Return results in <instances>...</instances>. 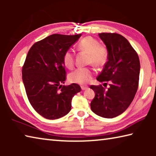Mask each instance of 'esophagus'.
<instances>
[{
    "instance_id": "34e87169",
    "label": "esophagus",
    "mask_w": 156,
    "mask_h": 156,
    "mask_svg": "<svg viewBox=\"0 0 156 156\" xmlns=\"http://www.w3.org/2000/svg\"><path fill=\"white\" fill-rule=\"evenodd\" d=\"M88 88H89L88 86H81L82 90H86V89H87Z\"/></svg>"
}]
</instances>
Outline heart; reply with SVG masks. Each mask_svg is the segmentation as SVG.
I'll return each instance as SVG.
<instances>
[{
  "instance_id": "heart-1",
  "label": "heart",
  "mask_w": 156,
  "mask_h": 156,
  "mask_svg": "<svg viewBox=\"0 0 156 156\" xmlns=\"http://www.w3.org/2000/svg\"><path fill=\"white\" fill-rule=\"evenodd\" d=\"M79 51L89 54V63L96 67H101L106 63L108 58V51L106 47L99 44V42L91 36H87L79 42L77 46ZM63 62L66 67L72 69L74 66V56L73 53L67 51L63 56ZM94 74L92 68H78L69 75L71 83L85 84L91 80Z\"/></svg>"
}]
</instances>
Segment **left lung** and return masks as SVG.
Here are the masks:
<instances>
[{"label":"left lung","mask_w":156,"mask_h":156,"mask_svg":"<svg viewBox=\"0 0 156 156\" xmlns=\"http://www.w3.org/2000/svg\"><path fill=\"white\" fill-rule=\"evenodd\" d=\"M98 36L106 45L108 60L96 79L105 82L106 87V82L111 84L107 89L101 84L90 86L95 92L90 105L96 115L112 118L122 113L133 101L138 87L140 64L138 54L125 37L116 33Z\"/></svg>","instance_id":"left-lung-1"}]
</instances>
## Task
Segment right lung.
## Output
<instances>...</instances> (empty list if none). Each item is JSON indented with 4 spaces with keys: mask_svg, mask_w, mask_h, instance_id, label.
Returning <instances> with one entry per match:
<instances>
[{
    "mask_svg": "<svg viewBox=\"0 0 156 156\" xmlns=\"http://www.w3.org/2000/svg\"><path fill=\"white\" fill-rule=\"evenodd\" d=\"M80 36L52 34L29 50L22 69L23 84L31 106L47 119L67 115L72 98L81 91L78 84L62 85L66 80L63 56Z\"/></svg>",
    "mask_w": 156,
    "mask_h": 156,
    "instance_id": "right-lung-1",
    "label": "right lung"
}]
</instances>
